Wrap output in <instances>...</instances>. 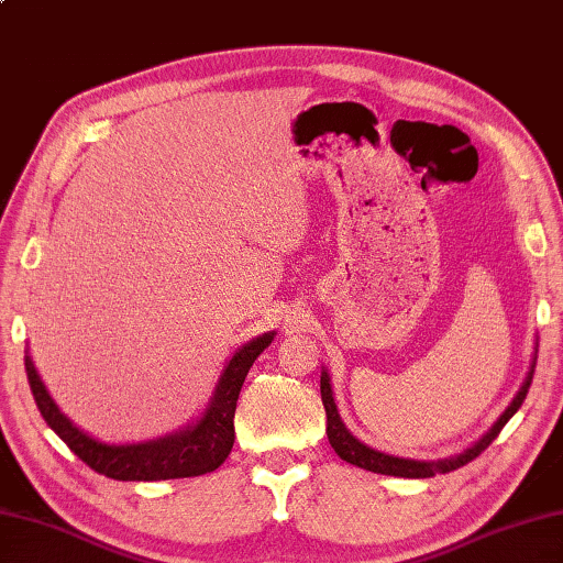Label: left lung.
Listing matches in <instances>:
<instances>
[{
	"label": "left lung",
	"instance_id": "left-lung-1",
	"mask_svg": "<svg viewBox=\"0 0 563 563\" xmlns=\"http://www.w3.org/2000/svg\"><path fill=\"white\" fill-rule=\"evenodd\" d=\"M534 361H538V355L532 358L530 365V373L523 382V387L518 389V394L514 396L511 406L504 410L499 416V420L492 424L489 432L483 437V440H477L471 449H465L463 454L459 456H451V459H442V461H413V459H399V456H389V454H382L377 449H369L367 444H363L361 440H355V437L346 430V424L341 422L339 418V410L334 404V394H332V385H329V375L322 369V377H320V391H322V404L327 410V437H329V444L336 451L339 459H344L346 463L358 465V468L365 471H373L379 475H396V477H432L437 473H451L461 468V465L471 463L473 459H477L483 451L497 440L501 428L506 422L514 418L516 410L520 408V404L526 401L528 389H530V382H532V373H534Z\"/></svg>",
	"mask_w": 563,
	"mask_h": 563
}]
</instances>
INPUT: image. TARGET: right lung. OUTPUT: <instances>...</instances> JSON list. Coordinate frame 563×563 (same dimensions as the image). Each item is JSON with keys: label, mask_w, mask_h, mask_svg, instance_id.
<instances>
[{"label": "right lung", "mask_w": 563, "mask_h": 563, "mask_svg": "<svg viewBox=\"0 0 563 563\" xmlns=\"http://www.w3.org/2000/svg\"><path fill=\"white\" fill-rule=\"evenodd\" d=\"M272 339L274 332H267L231 355L200 420L174 434L141 444H107L95 440L88 432L76 428L54 404L31 355H25V373H29L31 391L45 422L92 471L112 479H145V483L150 479L196 477L217 471L227 461L231 446H234V413L245 375H249L257 355L272 344Z\"/></svg>", "instance_id": "obj_1"}]
</instances>
